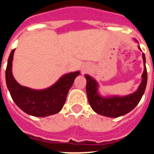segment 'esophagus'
Returning a JSON list of instances; mask_svg holds the SVG:
<instances>
[{
	"mask_svg": "<svg viewBox=\"0 0 154 154\" xmlns=\"http://www.w3.org/2000/svg\"><path fill=\"white\" fill-rule=\"evenodd\" d=\"M84 71H86V70H84Z\"/></svg>",
	"mask_w": 154,
	"mask_h": 154,
	"instance_id": "1",
	"label": "esophagus"
}]
</instances>
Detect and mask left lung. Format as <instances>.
Returning <instances> with one entry per match:
<instances>
[{
	"mask_svg": "<svg viewBox=\"0 0 154 154\" xmlns=\"http://www.w3.org/2000/svg\"><path fill=\"white\" fill-rule=\"evenodd\" d=\"M135 41H138L135 39ZM138 48L141 51L140 46ZM144 71L142 75V82L137 90L129 95L126 96H108L103 97L98 91L99 84L89 75H85L86 79V94L90 107L96 113L109 118H118L123 116L132 111L136 105L140 103L144 94L147 83V72L146 68L145 54H143Z\"/></svg>",
	"mask_w": 154,
	"mask_h": 154,
	"instance_id": "1",
	"label": "left lung"
}]
</instances>
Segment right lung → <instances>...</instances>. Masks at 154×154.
I'll use <instances>...</instances> for the list:
<instances>
[{
    "mask_svg": "<svg viewBox=\"0 0 154 154\" xmlns=\"http://www.w3.org/2000/svg\"><path fill=\"white\" fill-rule=\"evenodd\" d=\"M14 49L8 60L5 72L6 84L15 104L22 111L35 117H47L57 114L62 109L68 93L80 74L79 71L64 75L50 87L43 90H33L21 86L12 75V61Z\"/></svg>",
    "mask_w": 154,
    "mask_h": 154,
    "instance_id": "right-lung-1",
    "label": "right lung"
}]
</instances>
